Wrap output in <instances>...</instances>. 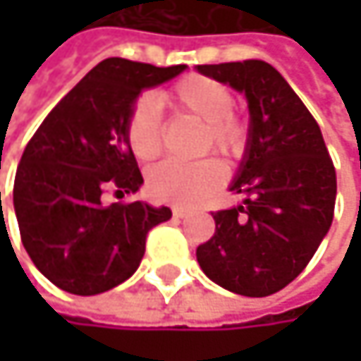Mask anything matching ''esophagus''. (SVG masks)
Masks as SVG:
<instances>
[{"instance_id":"1","label":"esophagus","mask_w":361,"mask_h":361,"mask_svg":"<svg viewBox=\"0 0 361 361\" xmlns=\"http://www.w3.org/2000/svg\"><path fill=\"white\" fill-rule=\"evenodd\" d=\"M190 215H192V211L181 209V207H173V217H178V219H185V217H190Z\"/></svg>"}]
</instances>
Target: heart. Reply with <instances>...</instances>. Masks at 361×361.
<instances>
[{"label": "heart", "mask_w": 361, "mask_h": 361, "mask_svg": "<svg viewBox=\"0 0 361 361\" xmlns=\"http://www.w3.org/2000/svg\"><path fill=\"white\" fill-rule=\"evenodd\" d=\"M165 102L176 114H188L202 121L198 135V152L215 150L226 161L245 154L249 142V125L234 110V94L228 85L204 77L188 75L176 81L165 94ZM125 135L135 159L154 161L165 146V121L159 102L152 96H140L127 114ZM224 181V167L215 159H198L192 163L165 161L150 169L148 192L161 202L192 207L211 196Z\"/></svg>", "instance_id": "1"}]
</instances>
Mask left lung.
<instances>
[{
	"label": "left lung",
	"instance_id": "8db88e82",
	"mask_svg": "<svg viewBox=\"0 0 361 361\" xmlns=\"http://www.w3.org/2000/svg\"><path fill=\"white\" fill-rule=\"evenodd\" d=\"M196 68L245 92L251 110L247 157L232 183L245 200L211 213L215 234L196 259L215 284L267 297L290 284L318 251L334 217L336 171L316 118L271 64Z\"/></svg>",
	"mask_w": 361,
	"mask_h": 361
}]
</instances>
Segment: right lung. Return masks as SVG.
<instances>
[{
	"mask_svg": "<svg viewBox=\"0 0 361 361\" xmlns=\"http://www.w3.org/2000/svg\"><path fill=\"white\" fill-rule=\"evenodd\" d=\"M183 68L106 58L29 140L16 169L14 211L29 257L58 288L90 297L118 286L137 269L148 232L171 219L169 207L102 198L106 192L123 198L142 185L125 135L127 114L144 87Z\"/></svg>",
	"mask_w": 361,
	"mask_h": 361,
	"instance_id": "right-lung-1",
	"label": "right lung"
}]
</instances>
